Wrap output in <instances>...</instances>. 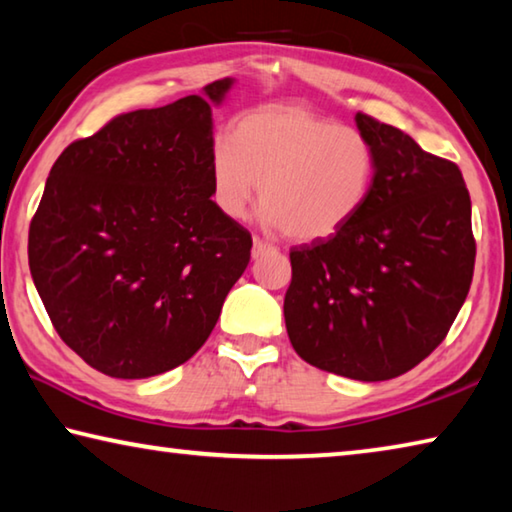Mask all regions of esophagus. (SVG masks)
<instances>
[{"mask_svg": "<svg viewBox=\"0 0 512 512\" xmlns=\"http://www.w3.org/2000/svg\"><path fill=\"white\" fill-rule=\"evenodd\" d=\"M273 250H275L273 244H268V241L255 237V241H253V257H262L266 253H273Z\"/></svg>", "mask_w": 512, "mask_h": 512, "instance_id": "obj_1", "label": "esophagus"}]
</instances>
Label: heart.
<instances>
[{"label": "heart", "mask_w": 512, "mask_h": 512, "mask_svg": "<svg viewBox=\"0 0 512 512\" xmlns=\"http://www.w3.org/2000/svg\"><path fill=\"white\" fill-rule=\"evenodd\" d=\"M377 176V149L366 133L334 124L302 103L246 112L232 142L210 149L212 201L241 219L259 192V219L298 241L336 235L361 212Z\"/></svg>", "instance_id": "heart-1"}]
</instances>
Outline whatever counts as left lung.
<instances>
[{
  "mask_svg": "<svg viewBox=\"0 0 512 512\" xmlns=\"http://www.w3.org/2000/svg\"><path fill=\"white\" fill-rule=\"evenodd\" d=\"M357 126L377 149L375 185L343 230L291 248L284 320L311 366L386 381L427 359L463 307L472 203L454 162L363 112Z\"/></svg>",
  "mask_w": 512,
  "mask_h": 512,
  "instance_id": "8db88e82",
  "label": "left lung"
}]
</instances>
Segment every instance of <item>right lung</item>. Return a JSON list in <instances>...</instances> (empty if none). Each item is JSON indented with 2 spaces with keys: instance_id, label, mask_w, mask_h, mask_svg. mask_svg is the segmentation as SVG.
I'll return each mask as SVG.
<instances>
[{
  "instance_id": "1",
  "label": "right lung",
  "mask_w": 512,
  "mask_h": 512,
  "mask_svg": "<svg viewBox=\"0 0 512 512\" xmlns=\"http://www.w3.org/2000/svg\"><path fill=\"white\" fill-rule=\"evenodd\" d=\"M232 79L112 117L58 155L29 228L51 325L88 366L144 379L201 350L253 237L212 201V108Z\"/></svg>"
}]
</instances>
